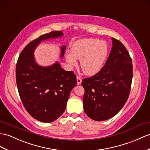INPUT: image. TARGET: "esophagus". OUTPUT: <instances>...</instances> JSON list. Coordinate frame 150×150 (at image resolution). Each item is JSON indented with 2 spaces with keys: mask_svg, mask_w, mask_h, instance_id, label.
Here are the masks:
<instances>
[{
  "mask_svg": "<svg viewBox=\"0 0 150 150\" xmlns=\"http://www.w3.org/2000/svg\"><path fill=\"white\" fill-rule=\"evenodd\" d=\"M76 82H77V84H81L82 82V79L80 76L77 75L76 76Z\"/></svg>",
  "mask_w": 150,
  "mask_h": 150,
  "instance_id": "obj_1",
  "label": "esophagus"
}]
</instances>
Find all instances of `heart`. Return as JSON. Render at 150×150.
<instances>
[{"label":"heart","mask_w":150,"mask_h":150,"mask_svg":"<svg viewBox=\"0 0 150 150\" xmlns=\"http://www.w3.org/2000/svg\"><path fill=\"white\" fill-rule=\"evenodd\" d=\"M71 53L65 55L68 63L76 66V59L81 60L83 73L93 75L102 68L108 54V46L105 42H100L98 39H82L72 44Z\"/></svg>","instance_id":"heart-1"}]
</instances>
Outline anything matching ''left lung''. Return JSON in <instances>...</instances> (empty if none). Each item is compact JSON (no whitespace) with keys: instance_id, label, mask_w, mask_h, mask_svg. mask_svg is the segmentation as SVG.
Wrapping results in <instances>:
<instances>
[{"instance_id":"8db88e82","label":"left lung","mask_w":150,"mask_h":150,"mask_svg":"<svg viewBox=\"0 0 150 150\" xmlns=\"http://www.w3.org/2000/svg\"><path fill=\"white\" fill-rule=\"evenodd\" d=\"M112 47L99 72L82 80L85 113L95 121H104L120 112L127 102L133 76L132 61L123 43L112 38Z\"/></svg>"}]
</instances>
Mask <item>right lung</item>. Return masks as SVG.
<instances>
[{
	"instance_id": "right-lung-1",
	"label": "right lung",
	"mask_w": 150,
	"mask_h": 150,
	"mask_svg": "<svg viewBox=\"0 0 150 150\" xmlns=\"http://www.w3.org/2000/svg\"><path fill=\"white\" fill-rule=\"evenodd\" d=\"M52 31L33 40L21 52L16 66V81L19 95L31 116L44 123L56 120L63 114L71 89L76 84V75L65 71L58 62L50 67L38 65L33 52L41 41L62 36ZM66 47H61V57Z\"/></svg>"
}]
</instances>
